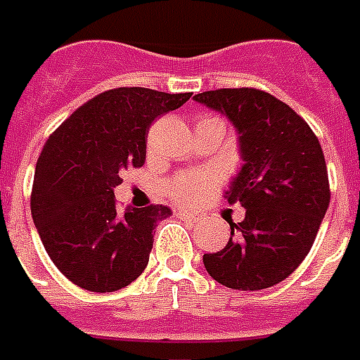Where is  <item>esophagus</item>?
Instances as JSON below:
<instances>
[{"label":"esophagus","instance_id":"esophagus-1","mask_svg":"<svg viewBox=\"0 0 360 360\" xmlns=\"http://www.w3.org/2000/svg\"><path fill=\"white\" fill-rule=\"evenodd\" d=\"M175 214H177L179 219L191 220V222H198V220H200V217H198L196 213H188V211H183V209H177V211H175Z\"/></svg>","mask_w":360,"mask_h":360}]
</instances>
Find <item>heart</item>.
I'll return each mask as SVG.
<instances>
[{
    "label": "heart",
    "mask_w": 360,
    "mask_h": 360,
    "mask_svg": "<svg viewBox=\"0 0 360 360\" xmlns=\"http://www.w3.org/2000/svg\"><path fill=\"white\" fill-rule=\"evenodd\" d=\"M214 120V117H209ZM205 121V120H202ZM217 175L214 174H186L181 175L169 185V194L175 202L194 203L213 188Z\"/></svg>",
    "instance_id": "obj_1"
}]
</instances>
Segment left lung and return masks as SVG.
Listing matches in <instances>:
<instances>
[{"mask_svg": "<svg viewBox=\"0 0 360 360\" xmlns=\"http://www.w3.org/2000/svg\"><path fill=\"white\" fill-rule=\"evenodd\" d=\"M194 101L236 127L243 164L224 198L246 211L240 222H230L228 245L203 254V265L231 290L271 288L307 257L329 207L321 146L307 121L259 89H217Z\"/></svg>", "mask_w": 360, "mask_h": 360, "instance_id": "8db88e82", "label": "left lung"}]
</instances>
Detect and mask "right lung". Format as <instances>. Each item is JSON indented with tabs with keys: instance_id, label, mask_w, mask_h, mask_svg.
<instances>
[{
	"instance_id": "1",
	"label": "right lung",
	"mask_w": 360,
	"mask_h": 360,
	"mask_svg": "<svg viewBox=\"0 0 360 360\" xmlns=\"http://www.w3.org/2000/svg\"><path fill=\"white\" fill-rule=\"evenodd\" d=\"M147 87L110 89L87 101L42 147L31 217L53 265L87 291H117L149 262L153 230L166 205L115 207L114 188L129 166L146 162L147 132L158 115L191 98Z\"/></svg>"
}]
</instances>
